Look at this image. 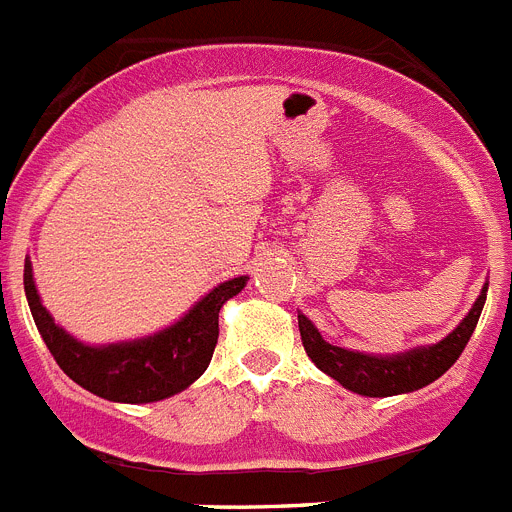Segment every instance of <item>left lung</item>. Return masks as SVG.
<instances>
[{
  "instance_id": "8db88e82",
  "label": "left lung",
  "mask_w": 512,
  "mask_h": 512,
  "mask_svg": "<svg viewBox=\"0 0 512 512\" xmlns=\"http://www.w3.org/2000/svg\"><path fill=\"white\" fill-rule=\"evenodd\" d=\"M487 300V284L479 292L477 302L467 312V318L461 320L449 336L441 338L433 346H418L405 354H361V351H348V348L333 346L320 336V330L312 325L310 318L297 312V323H300L302 346L312 364L318 366L320 372L336 379L346 390L356 392L364 397H392L415 392L425 384L436 382L441 374H446L459 359L464 346L472 338L477 320L482 315V307Z\"/></svg>"
}]
</instances>
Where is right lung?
<instances>
[{
    "label": "right lung",
    "instance_id": "add662e5",
    "mask_svg": "<svg viewBox=\"0 0 512 512\" xmlns=\"http://www.w3.org/2000/svg\"><path fill=\"white\" fill-rule=\"evenodd\" d=\"M25 295L33 320L56 364L79 387L112 402H158L187 390L210 366L217 343L220 307L246 287L248 277L217 284L179 323L138 341L89 346L69 336L40 302L33 266L25 261Z\"/></svg>",
    "mask_w": 512,
    "mask_h": 512
}]
</instances>
